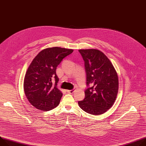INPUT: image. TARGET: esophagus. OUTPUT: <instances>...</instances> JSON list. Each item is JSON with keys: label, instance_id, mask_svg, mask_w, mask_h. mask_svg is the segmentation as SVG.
<instances>
[{"label": "esophagus", "instance_id": "obj_1", "mask_svg": "<svg viewBox=\"0 0 146 146\" xmlns=\"http://www.w3.org/2000/svg\"><path fill=\"white\" fill-rule=\"evenodd\" d=\"M74 91H75L74 89H73L72 90H68L67 91V92H68V93H69V94H73V92H74Z\"/></svg>", "mask_w": 146, "mask_h": 146}]
</instances>
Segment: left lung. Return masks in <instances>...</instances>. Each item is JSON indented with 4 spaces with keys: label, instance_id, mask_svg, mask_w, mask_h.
Returning a JSON list of instances; mask_svg holds the SVG:
<instances>
[{
    "label": "left lung",
    "instance_id": "1",
    "mask_svg": "<svg viewBox=\"0 0 146 146\" xmlns=\"http://www.w3.org/2000/svg\"><path fill=\"white\" fill-rule=\"evenodd\" d=\"M84 60L87 85L85 98L78 104L84 111L101 115L113 105L118 92L117 74L112 63L103 52L95 49H80Z\"/></svg>",
    "mask_w": 146,
    "mask_h": 146
}]
</instances>
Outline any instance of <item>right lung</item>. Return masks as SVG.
<instances>
[{"label":"right lung","instance_id":"1","mask_svg":"<svg viewBox=\"0 0 146 146\" xmlns=\"http://www.w3.org/2000/svg\"><path fill=\"white\" fill-rule=\"evenodd\" d=\"M73 52L71 49L48 48L41 50L33 60L24 77V90L33 107L48 111L59 104L62 92L57 88L59 78L56 69L62 59Z\"/></svg>","mask_w":146,"mask_h":146}]
</instances>
